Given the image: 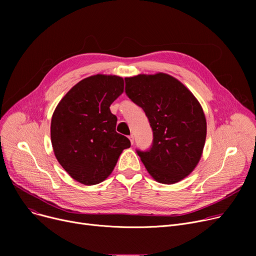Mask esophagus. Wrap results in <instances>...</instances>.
Instances as JSON below:
<instances>
[{
    "instance_id": "obj_1",
    "label": "esophagus",
    "mask_w": 256,
    "mask_h": 256,
    "mask_svg": "<svg viewBox=\"0 0 256 256\" xmlns=\"http://www.w3.org/2000/svg\"><path fill=\"white\" fill-rule=\"evenodd\" d=\"M128 138H130V143H132V144H134V142H135V139H134V136H132V135H130Z\"/></svg>"
}]
</instances>
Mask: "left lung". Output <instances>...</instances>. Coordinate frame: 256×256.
Masks as SVG:
<instances>
[{"instance_id":"8db88e82","label":"left lung","mask_w":256,"mask_h":256,"mask_svg":"<svg viewBox=\"0 0 256 256\" xmlns=\"http://www.w3.org/2000/svg\"><path fill=\"white\" fill-rule=\"evenodd\" d=\"M124 80L126 96L142 108L154 134L148 150H137L142 163L160 184L184 180L198 164L206 143V120L199 102L167 74Z\"/></svg>"}]
</instances>
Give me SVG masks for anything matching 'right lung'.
<instances>
[{
	"label": "right lung",
	"mask_w": 256,
	"mask_h": 256,
	"mask_svg": "<svg viewBox=\"0 0 256 256\" xmlns=\"http://www.w3.org/2000/svg\"><path fill=\"white\" fill-rule=\"evenodd\" d=\"M124 78L96 74L74 85L52 117L50 140L60 165L76 182L91 186L112 173L130 141L116 132L111 104L124 92Z\"/></svg>",
	"instance_id": "1"
}]
</instances>
